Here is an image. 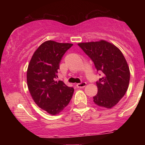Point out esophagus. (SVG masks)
<instances>
[{"label": "esophagus", "mask_w": 145, "mask_h": 145, "mask_svg": "<svg viewBox=\"0 0 145 145\" xmlns=\"http://www.w3.org/2000/svg\"><path fill=\"white\" fill-rule=\"evenodd\" d=\"M86 82H82L81 83H78V84H76V86H77V88H79V89L80 88H84V86H86Z\"/></svg>", "instance_id": "1"}]
</instances>
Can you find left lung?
Instances as JSON below:
<instances>
[{"label": "left lung", "instance_id": "8db88e82", "mask_svg": "<svg viewBox=\"0 0 145 145\" xmlns=\"http://www.w3.org/2000/svg\"><path fill=\"white\" fill-rule=\"evenodd\" d=\"M93 61L102 78L96 82L97 94L93 101L100 107L112 108L125 94L130 71L123 54L116 46L105 40L78 44Z\"/></svg>", "mask_w": 145, "mask_h": 145}]
</instances>
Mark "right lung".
Instances as JSON below:
<instances>
[{
    "mask_svg": "<svg viewBox=\"0 0 145 145\" xmlns=\"http://www.w3.org/2000/svg\"><path fill=\"white\" fill-rule=\"evenodd\" d=\"M73 46L46 41L36 50L28 66L26 80L35 104L52 115L59 114L69 104L74 89L63 81H55L61 59Z\"/></svg>",
    "mask_w": 145,
    "mask_h": 145,
    "instance_id": "right-lung-1",
    "label": "right lung"
}]
</instances>
